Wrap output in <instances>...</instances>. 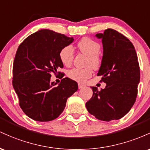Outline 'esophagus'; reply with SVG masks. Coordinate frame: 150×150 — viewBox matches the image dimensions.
Returning a JSON list of instances; mask_svg holds the SVG:
<instances>
[{"mask_svg":"<svg viewBox=\"0 0 150 150\" xmlns=\"http://www.w3.org/2000/svg\"><path fill=\"white\" fill-rule=\"evenodd\" d=\"M79 88H83V87H85L86 86V85H84L83 83H79Z\"/></svg>","mask_w":150,"mask_h":150,"instance_id":"obj_1","label":"esophagus"}]
</instances>
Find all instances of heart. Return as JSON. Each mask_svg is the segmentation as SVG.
<instances>
[{
  "label": "heart",
  "instance_id": "heart-1",
  "mask_svg": "<svg viewBox=\"0 0 150 150\" xmlns=\"http://www.w3.org/2000/svg\"><path fill=\"white\" fill-rule=\"evenodd\" d=\"M79 50L83 54L88 56L87 64L91 65L94 69H97L100 64V58L98 52L100 45L97 42L88 38H83L77 44ZM59 58L64 65L69 67L74 59V48L71 45H67L62 49L59 53ZM93 69L91 67L86 68H74L69 70L67 75L71 79L77 81H83L91 76Z\"/></svg>",
  "mask_w": 150,
  "mask_h": 150
}]
</instances>
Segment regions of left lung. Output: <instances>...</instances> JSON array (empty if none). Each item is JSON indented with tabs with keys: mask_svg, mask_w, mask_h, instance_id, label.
I'll list each match as a JSON object with an SVG mask.
<instances>
[{
	"mask_svg": "<svg viewBox=\"0 0 150 150\" xmlns=\"http://www.w3.org/2000/svg\"><path fill=\"white\" fill-rule=\"evenodd\" d=\"M103 45V57L98 74L106 83L98 91L91 86L93 96L86 106L91 115L103 121L119 120L135 102L140 80L137 54L132 42L112 29L96 35Z\"/></svg>",
	"mask_w": 150,
	"mask_h": 150,
	"instance_id": "1",
	"label": "left lung"
}]
</instances>
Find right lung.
<instances>
[{
	"mask_svg": "<svg viewBox=\"0 0 150 150\" xmlns=\"http://www.w3.org/2000/svg\"><path fill=\"white\" fill-rule=\"evenodd\" d=\"M73 42V38L40 30L28 37L17 50L13 86L20 106L33 120L46 122L57 118L68 98L78 90V84L69 78L62 79L58 85L50 79L59 67H64L60 51Z\"/></svg>",
	"mask_w": 150,
	"mask_h": 150,
	"instance_id": "add662e5",
	"label": "right lung"
}]
</instances>
